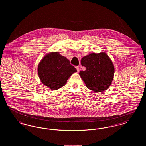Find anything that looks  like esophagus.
Returning a JSON list of instances; mask_svg holds the SVG:
<instances>
[{
    "mask_svg": "<svg viewBox=\"0 0 146 146\" xmlns=\"http://www.w3.org/2000/svg\"><path fill=\"white\" fill-rule=\"evenodd\" d=\"M76 70H77V72H79V70H80L79 67L78 66H76Z\"/></svg>",
    "mask_w": 146,
    "mask_h": 146,
    "instance_id": "esophagus-1",
    "label": "esophagus"
}]
</instances>
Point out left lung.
Masks as SVG:
<instances>
[{"mask_svg": "<svg viewBox=\"0 0 146 146\" xmlns=\"http://www.w3.org/2000/svg\"><path fill=\"white\" fill-rule=\"evenodd\" d=\"M81 64L86 67L79 75L86 86L94 92L106 90L111 85L114 75V67L105 52L91 53L83 57Z\"/></svg>", "mask_w": 146, "mask_h": 146, "instance_id": "obj_1", "label": "left lung"}]
</instances>
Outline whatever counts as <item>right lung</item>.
Segmentation results:
<instances>
[{"label": "right lung", "mask_w": 146, "mask_h": 146, "mask_svg": "<svg viewBox=\"0 0 146 146\" xmlns=\"http://www.w3.org/2000/svg\"><path fill=\"white\" fill-rule=\"evenodd\" d=\"M76 69L58 52L45 55L38 64V74L42 83L52 90L63 86Z\"/></svg>", "instance_id": "obj_1"}]
</instances>
